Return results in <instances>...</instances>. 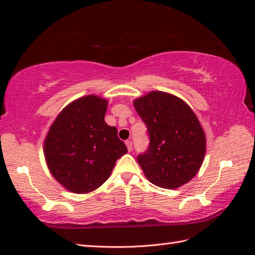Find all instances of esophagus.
<instances>
[{"label": "esophagus", "mask_w": 255, "mask_h": 255, "mask_svg": "<svg viewBox=\"0 0 255 255\" xmlns=\"http://www.w3.org/2000/svg\"><path fill=\"white\" fill-rule=\"evenodd\" d=\"M126 146H127L128 152H131V150H132V143H131L130 140H127L126 141Z\"/></svg>", "instance_id": "34e87169"}]
</instances>
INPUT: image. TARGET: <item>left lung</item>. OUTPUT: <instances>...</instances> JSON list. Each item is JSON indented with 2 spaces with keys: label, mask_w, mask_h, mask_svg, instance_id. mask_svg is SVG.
Segmentation results:
<instances>
[{
  "label": "left lung",
  "mask_w": 255,
  "mask_h": 255,
  "mask_svg": "<svg viewBox=\"0 0 255 255\" xmlns=\"http://www.w3.org/2000/svg\"><path fill=\"white\" fill-rule=\"evenodd\" d=\"M147 126L148 149L138 163L149 182L176 189L189 182L202 165L206 135L193 110L173 94L152 91L133 100Z\"/></svg>",
  "instance_id": "left-lung-1"
}]
</instances>
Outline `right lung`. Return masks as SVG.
Listing matches in <instances>:
<instances>
[{"label": "right lung", "instance_id": "obj_1", "mask_svg": "<svg viewBox=\"0 0 255 255\" xmlns=\"http://www.w3.org/2000/svg\"><path fill=\"white\" fill-rule=\"evenodd\" d=\"M108 100L89 96L76 99L59 112L44 141L51 175L74 193H88L106 182L127 147L117 128L105 122Z\"/></svg>", "mask_w": 255, "mask_h": 255}]
</instances>
